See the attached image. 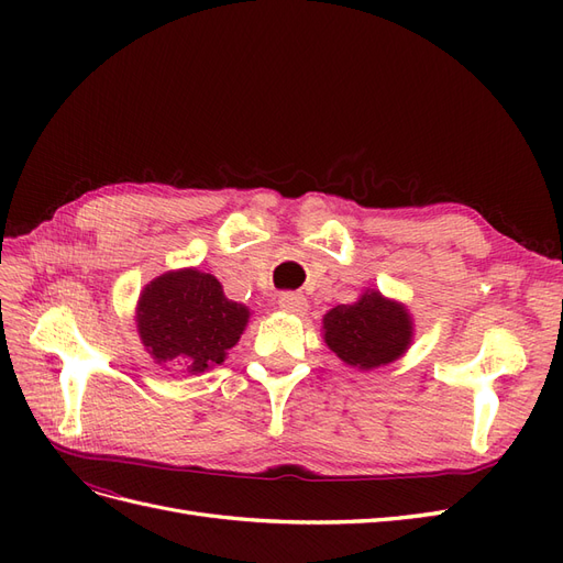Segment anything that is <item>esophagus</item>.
<instances>
[{
    "mask_svg": "<svg viewBox=\"0 0 563 563\" xmlns=\"http://www.w3.org/2000/svg\"><path fill=\"white\" fill-rule=\"evenodd\" d=\"M279 308L288 314H305V310H308V298H305L302 294H294V291H286L279 296Z\"/></svg>",
    "mask_w": 563,
    "mask_h": 563,
    "instance_id": "34e87169",
    "label": "esophagus"
}]
</instances>
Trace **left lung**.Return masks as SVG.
I'll return each mask as SVG.
<instances>
[{
    "label": "left lung",
    "mask_w": 563,
    "mask_h": 563,
    "mask_svg": "<svg viewBox=\"0 0 563 563\" xmlns=\"http://www.w3.org/2000/svg\"><path fill=\"white\" fill-rule=\"evenodd\" d=\"M323 340L345 364L371 371L399 360L413 340V319L401 302L366 291L323 314Z\"/></svg>",
    "instance_id": "8db88e82"
}]
</instances>
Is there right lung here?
I'll return each instance as SVG.
<instances>
[{
  "mask_svg": "<svg viewBox=\"0 0 563 563\" xmlns=\"http://www.w3.org/2000/svg\"><path fill=\"white\" fill-rule=\"evenodd\" d=\"M249 308L228 300L220 282L195 267L150 282L135 308L139 335L152 360L183 373L223 364L249 323Z\"/></svg>",
  "mask_w": 563,
  "mask_h": 563,
  "instance_id": "obj_1",
  "label": "right lung"
}]
</instances>
